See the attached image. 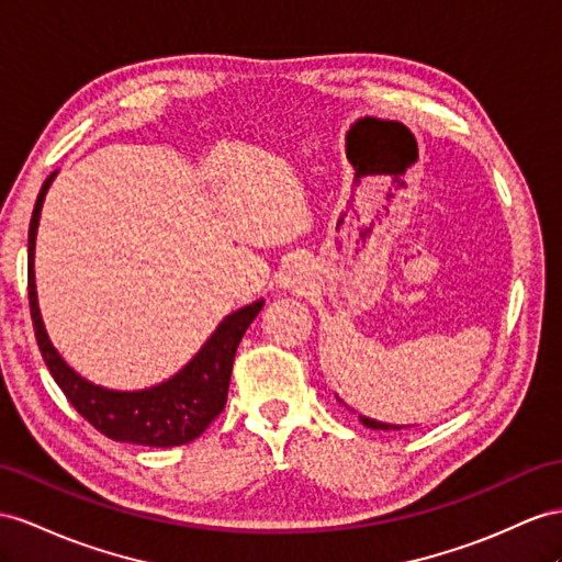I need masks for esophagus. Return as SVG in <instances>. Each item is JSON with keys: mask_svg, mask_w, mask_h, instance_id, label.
Wrapping results in <instances>:
<instances>
[{"mask_svg": "<svg viewBox=\"0 0 562 562\" xmlns=\"http://www.w3.org/2000/svg\"><path fill=\"white\" fill-rule=\"evenodd\" d=\"M284 284L286 286H304L306 284V266L304 263H294L292 268H290V272H286V278H284Z\"/></svg>", "mask_w": 562, "mask_h": 562, "instance_id": "obj_1", "label": "esophagus"}]
</instances>
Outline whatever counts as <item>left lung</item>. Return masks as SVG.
I'll list each match as a JSON object with an SVG mask.
<instances>
[{
	"label": "left lung",
	"instance_id": "8db88e82",
	"mask_svg": "<svg viewBox=\"0 0 562 562\" xmlns=\"http://www.w3.org/2000/svg\"><path fill=\"white\" fill-rule=\"evenodd\" d=\"M361 423L370 429H401L396 425H386V423H378V420H370V418H361Z\"/></svg>",
	"mask_w": 562,
	"mask_h": 562
}]
</instances>
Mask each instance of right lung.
<instances>
[{
  "label": "right lung",
  "mask_w": 562,
  "mask_h": 562,
  "mask_svg": "<svg viewBox=\"0 0 562 562\" xmlns=\"http://www.w3.org/2000/svg\"><path fill=\"white\" fill-rule=\"evenodd\" d=\"M56 172L45 180L37 194L31 229H27V301H31V318L42 358L52 372L54 382L70 401L85 420L97 431L113 441H127L139 446H180L204 435V429L218 418L227 401L229 375L239 341L247 327L263 308V301L244 306L218 325L201 351L187 363L178 375L142 392H111L94 386L70 370L64 358L56 353L40 318L37 292H35V235L40 223L42 201L49 190Z\"/></svg>",
  "instance_id": "1"
}]
</instances>
